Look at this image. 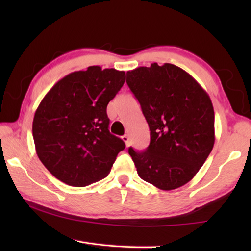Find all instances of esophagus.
I'll use <instances>...</instances> for the list:
<instances>
[{
	"label": "esophagus",
	"mask_w": 251,
	"mask_h": 251,
	"mask_svg": "<svg viewBox=\"0 0 251 251\" xmlns=\"http://www.w3.org/2000/svg\"><path fill=\"white\" fill-rule=\"evenodd\" d=\"M122 139H123V142L126 144V146H129V136L128 135L122 136Z\"/></svg>",
	"instance_id": "esophagus-1"
}]
</instances>
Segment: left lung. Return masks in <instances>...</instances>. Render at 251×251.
<instances>
[{"label":"left lung","mask_w":251,"mask_h":251,"mask_svg":"<svg viewBox=\"0 0 251 251\" xmlns=\"http://www.w3.org/2000/svg\"><path fill=\"white\" fill-rule=\"evenodd\" d=\"M126 83L141 104L151 130L145 151L128 148L139 177L163 190L190 181L215 143V113L209 95L176 65L141 66Z\"/></svg>","instance_id":"1"}]
</instances>
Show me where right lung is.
Returning <instances> with one entry per match:
<instances>
[{"label":"right lung","mask_w":251,"mask_h":251,"mask_svg":"<svg viewBox=\"0 0 251 251\" xmlns=\"http://www.w3.org/2000/svg\"><path fill=\"white\" fill-rule=\"evenodd\" d=\"M125 83V72L90 66L54 85L33 120L36 154L65 184L84 187L108 175L125 143L108 129L106 108Z\"/></svg>","instance_id":"obj_1"}]
</instances>
